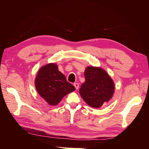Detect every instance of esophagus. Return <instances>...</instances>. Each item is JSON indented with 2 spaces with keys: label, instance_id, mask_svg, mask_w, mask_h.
Masks as SVG:
<instances>
[{
  "label": "esophagus",
  "instance_id": "1",
  "mask_svg": "<svg viewBox=\"0 0 149 149\" xmlns=\"http://www.w3.org/2000/svg\"><path fill=\"white\" fill-rule=\"evenodd\" d=\"M74 86L75 87V88H76V89H78V88H79V84L78 83H74Z\"/></svg>",
  "mask_w": 149,
  "mask_h": 149
}]
</instances>
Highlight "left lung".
I'll return each instance as SVG.
<instances>
[{"label": "left lung", "mask_w": 149, "mask_h": 149, "mask_svg": "<svg viewBox=\"0 0 149 149\" xmlns=\"http://www.w3.org/2000/svg\"><path fill=\"white\" fill-rule=\"evenodd\" d=\"M85 81L79 94L86 103L94 108H100L109 102L115 90L114 81L101 67L88 66L84 70Z\"/></svg>", "instance_id": "obj_1"}]
</instances>
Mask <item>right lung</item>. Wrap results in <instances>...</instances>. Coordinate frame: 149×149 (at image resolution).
Wrapping results in <instances>:
<instances>
[{"instance_id": "right-lung-1", "label": "right lung", "mask_w": 149, "mask_h": 149, "mask_svg": "<svg viewBox=\"0 0 149 149\" xmlns=\"http://www.w3.org/2000/svg\"><path fill=\"white\" fill-rule=\"evenodd\" d=\"M58 67L55 63L42 66L35 79L36 90L39 95L52 106H56L66 94L75 90Z\"/></svg>"}]
</instances>
